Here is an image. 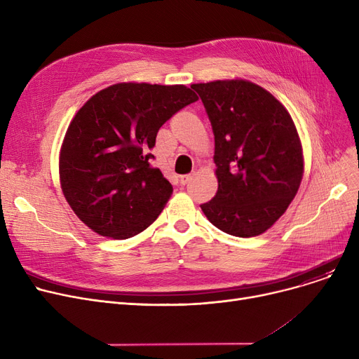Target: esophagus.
I'll list each match as a JSON object with an SVG mask.
<instances>
[{
	"label": "esophagus",
	"mask_w": 359,
	"mask_h": 359,
	"mask_svg": "<svg viewBox=\"0 0 359 359\" xmlns=\"http://www.w3.org/2000/svg\"><path fill=\"white\" fill-rule=\"evenodd\" d=\"M191 179H192V175H183V176H180V183L187 184L191 182Z\"/></svg>",
	"instance_id": "obj_1"
}]
</instances>
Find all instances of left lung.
Returning <instances> with one entry per match:
<instances>
[{"mask_svg": "<svg viewBox=\"0 0 359 359\" xmlns=\"http://www.w3.org/2000/svg\"><path fill=\"white\" fill-rule=\"evenodd\" d=\"M215 137L218 191L201 208L221 231L255 237L269 230L295 198L304 154L287 107L243 79L192 84Z\"/></svg>", "mask_w": 359, "mask_h": 359, "instance_id": "8db88e82", "label": "left lung"}]
</instances>
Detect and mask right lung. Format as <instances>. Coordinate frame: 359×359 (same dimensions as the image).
<instances>
[{
  "label": "right lung",
  "instance_id": "right-lung-1",
  "mask_svg": "<svg viewBox=\"0 0 359 359\" xmlns=\"http://www.w3.org/2000/svg\"><path fill=\"white\" fill-rule=\"evenodd\" d=\"M198 100L183 84L116 83L97 91L68 125L60 149L62 194L90 230L134 237L164 210L173 186L153 167L158 129Z\"/></svg>",
  "mask_w": 359,
  "mask_h": 359
}]
</instances>
